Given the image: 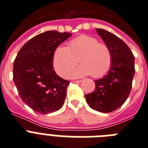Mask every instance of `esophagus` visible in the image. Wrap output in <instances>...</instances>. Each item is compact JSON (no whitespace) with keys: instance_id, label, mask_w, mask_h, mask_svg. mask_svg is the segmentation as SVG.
Returning <instances> with one entry per match:
<instances>
[{"instance_id":"1","label":"esophagus","mask_w":148,"mask_h":148,"mask_svg":"<svg viewBox=\"0 0 148 148\" xmlns=\"http://www.w3.org/2000/svg\"><path fill=\"white\" fill-rule=\"evenodd\" d=\"M73 82H74V83H81V82H82V80H73Z\"/></svg>"}]
</instances>
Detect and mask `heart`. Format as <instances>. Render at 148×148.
Segmentation results:
<instances>
[{
    "label": "heart",
    "instance_id": "b5f03b06",
    "mask_svg": "<svg viewBox=\"0 0 148 148\" xmlns=\"http://www.w3.org/2000/svg\"><path fill=\"white\" fill-rule=\"evenodd\" d=\"M78 60L81 64L70 77H80L91 74L97 78L109 71L112 55L107 44L99 42L95 37L80 35L71 39L68 47L56 49L53 55L54 68L59 75L66 77L77 64Z\"/></svg>",
    "mask_w": 148,
    "mask_h": 148
}]
</instances>
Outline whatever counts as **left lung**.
<instances>
[{"instance_id":"obj_1","label":"left lung","mask_w":148,"mask_h":148,"mask_svg":"<svg viewBox=\"0 0 148 148\" xmlns=\"http://www.w3.org/2000/svg\"><path fill=\"white\" fill-rule=\"evenodd\" d=\"M97 33L112 51L110 70L103 77L94 80L95 90L85 95L91 109L107 113L121 107L130 94L134 77V57L129 47L112 32L97 29Z\"/></svg>"}]
</instances>
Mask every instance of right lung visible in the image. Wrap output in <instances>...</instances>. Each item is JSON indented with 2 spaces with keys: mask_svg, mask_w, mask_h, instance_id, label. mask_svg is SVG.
Masks as SVG:
<instances>
[{
  "mask_svg": "<svg viewBox=\"0 0 148 148\" xmlns=\"http://www.w3.org/2000/svg\"><path fill=\"white\" fill-rule=\"evenodd\" d=\"M68 32L46 31L24 44L14 62L13 77L20 98L41 114L59 110L64 103L70 81L54 71L55 49L71 36Z\"/></svg>",
  "mask_w": 148,
  "mask_h": 148,
  "instance_id": "obj_1",
  "label": "right lung"
}]
</instances>
